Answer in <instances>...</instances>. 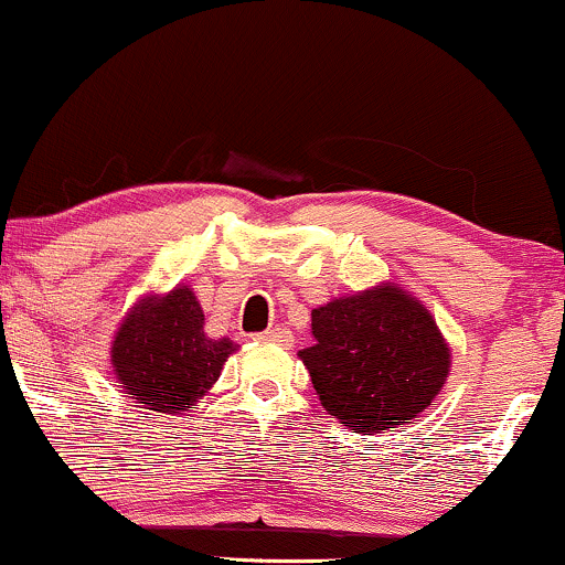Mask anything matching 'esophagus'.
<instances>
[{
  "instance_id": "obj_1",
  "label": "esophagus",
  "mask_w": 565,
  "mask_h": 565,
  "mask_svg": "<svg viewBox=\"0 0 565 565\" xmlns=\"http://www.w3.org/2000/svg\"><path fill=\"white\" fill-rule=\"evenodd\" d=\"M257 339H260V342L281 344V348H291V344H295V337H291V331L284 329V326H276V329L263 331V334L257 337Z\"/></svg>"
}]
</instances>
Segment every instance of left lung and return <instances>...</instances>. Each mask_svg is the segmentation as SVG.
Returning a JSON list of instances; mask_svg holds the SVG:
<instances>
[{
	"label": "left lung",
	"instance_id": "obj_1",
	"mask_svg": "<svg viewBox=\"0 0 565 565\" xmlns=\"http://www.w3.org/2000/svg\"><path fill=\"white\" fill-rule=\"evenodd\" d=\"M312 339L300 360L318 399L358 434L411 424L450 373V348L437 321L397 284L316 308Z\"/></svg>",
	"mask_w": 565,
	"mask_h": 565
}]
</instances>
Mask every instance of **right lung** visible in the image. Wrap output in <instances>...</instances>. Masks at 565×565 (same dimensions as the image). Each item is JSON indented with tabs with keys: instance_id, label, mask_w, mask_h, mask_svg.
I'll return each instance as SVG.
<instances>
[{
	"instance_id": "1",
	"label": "right lung",
	"mask_w": 565,
	"mask_h": 565,
	"mask_svg": "<svg viewBox=\"0 0 565 565\" xmlns=\"http://www.w3.org/2000/svg\"><path fill=\"white\" fill-rule=\"evenodd\" d=\"M236 344L205 334V312L189 287L147 295L128 310L113 339L120 390L154 413H181L217 382Z\"/></svg>"
}]
</instances>
